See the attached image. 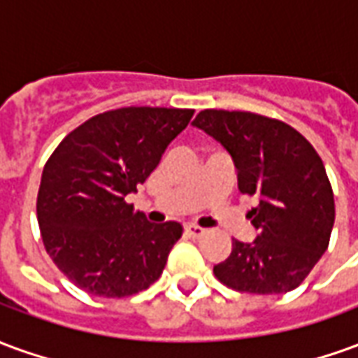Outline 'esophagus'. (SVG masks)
Masks as SVG:
<instances>
[{
	"mask_svg": "<svg viewBox=\"0 0 358 358\" xmlns=\"http://www.w3.org/2000/svg\"><path fill=\"white\" fill-rule=\"evenodd\" d=\"M186 234L189 236V238H201L203 234H205V230H203L201 226H195V224H186Z\"/></svg>",
	"mask_w": 358,
	"mask_h": 358,
	"instance_id": "obj_1",
	"label": "esophagus"
}]
</instances>
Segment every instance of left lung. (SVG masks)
Listing matches in <instances>:
<instances>
[{
  "instance_id": "1",
  "label": "left lung",
  "mask_w": 358,
  "mask_h": 358,
  "mask_svg": "<svg viewBox=\"0 0 358 358\" xmlns=\"http://www.w3.org/2000/svg\"><path fill=\"white\" fill-rule=\"evenodd\" d=\"M220 141L238 169L253 241L232 240L215 276L236 292L274 295L295 289L320 261L336 218L334 192L315 148L295 128L248 110L205 109L194 120Z\"/></svg>"
}]
</instances>
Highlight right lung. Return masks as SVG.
<instances>
[{
	"label": "right lung",
	"instance_id": "obj_1",
	"mask_svg": "<svg viewBox=\"0 0 358 358\" xmlns=\"http://www.w3.org/2000/svg\"><path fill=\"white\" fill-rule=\"evenodd\" d=\"M194 109L122 107L95 115L43 166L36 213L51 261L97 297H128L163 274L182 224H151L126 195L153 172Z\"/></svg>",
	"mask_w": 358,
	"mask_h": 358
}]
</instances>
